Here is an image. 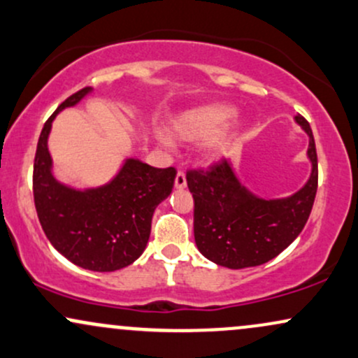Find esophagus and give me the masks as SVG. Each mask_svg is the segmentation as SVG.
<instances>
[{"instance_id":"34e87169","label":"esophagus","mask_w":358,"mask_h":358,"mask_svg":"<svg viewBox=\"0 0 358 358\" xmlns=\"http://www.w3.org/2000/svg\"><path fill=\"white\" fill-rule=\"evenodd\" d=\"M175 187L176 188L187 187V176H185L182 170H178V173H176V176H175Z\"/></svg>"}]
</instances>
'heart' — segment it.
<instances>
[{
  "label": "heart",
  "mask_w": 358,
  "mask_h": 358,
  "mask_svg": "<svg viewBox=\"0 0 358 358\" xmlns=\"http://www.w3.org/2000/svg\"><path fill=\"white\" fill-rule=\"evenodd\" d=\"M234 116V109L225 104H210L193 109L180 116L170 127V136L176 141H205L215 136L220 127ZM229 133H220L213 148L217 151L227 145Z\"/></svg>",
  "instance_id": "b5f03b06"
}]
</instances>
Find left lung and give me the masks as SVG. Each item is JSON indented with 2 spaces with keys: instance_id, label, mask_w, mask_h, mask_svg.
Returning <instances> with one entry per match:
<instances>
[{
  "instance_id": "8db88e82",
  "label": "left lung",
  "mask_w": 358,
  "mask_h": 358,
  "mask_svg": "<svg viewBox=\"0 0 358 358\" xmlns=\"http://www.w3.org/2000/svg\"><path fill=\"white\" fill-rule=\"evenodd\" d=\"M310 136V180L289 199L262 200L236 178L227 159L192 168L187 183L193 195V232L205 257L229 269L261 266L281 254L306 225L318 188V156L310 122L296 116Z\"/></svg>"
}]
</instances>
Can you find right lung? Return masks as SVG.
Listing matches in <instances>:
<instances>
[{
  "label": "right lung",
  "instance_id": "obj_1",
  "mask_svg": "<svg viewBox=\"0 0 358 358\" xmlns=\"http://www.w3.org/2000/svg\"><path fill=\"white\" fill-rule=\"evenodd\" d=\"M89 87L67 97L45 122L34 163V200L45 236L62 256L89 271H116L145 250L155 208L173 188V166L155 168L127 159L106 187L77 192L53 180L47 138L55 114L77 104Z\"/></svg>",
  "mask_w": 358,
  "mask_h": 358
}]
</instances>
